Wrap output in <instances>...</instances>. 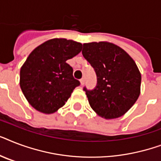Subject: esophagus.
<instances>
[{
  "label": "esophagus",
  "mask_w": 161,
  "mask_h": 161,
  "mask_svg": "<svg viewBox=\"0 0 161 161\" xmlns=\"http://www.w3.org/2000/svg\"><path fill=\"white\" fill-rule=\"evenodd\" d=\"M84 82H85V80H84V78H81L80 79V83H81V85H83L84 84Z\"/></svg>",
  "instance_id": "34e87169"
}]
</instances>
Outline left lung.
Masks as SVG:
<instances>
[{
    "instance_id": "8db88e82",
    "label": "left lung",
    "mask_w": 161,
    "mask_h": 161,
    "mask_svg": "<svg viewBox=\"0 0 161 161\" xmlns=\"http://www.w3.org/2000/svg\"><path fill=\"white\" fill-rule=\"evenodd\" d=\"M82 53L97 76L95 88H83L91 108L106 119L125 114L140 93L141 74L135 61L107 42L84 43Z\"/></svg>"
}]
</instances>
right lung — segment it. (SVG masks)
I'll return each instance as SVG.
<instances>
[{
    "instance_id": "right-lung-1",
    "label": "right lung",
    "mask_w": 161,
    "mask_h": 161,
    "mask_svg": "<svg viewBox=\"0 0 161 161\" xmlns=\"http://www.w3.org/2000/svg\"><path fill=\"white\" fill-rule=\"evenodd\" d=\"M73 40L54 38L31 52L20 71V86L29 103L39 112L53 114L63 107L80 85L73 78V69L67 60L82 50Z\"/></svg>"
}]
</instances>
